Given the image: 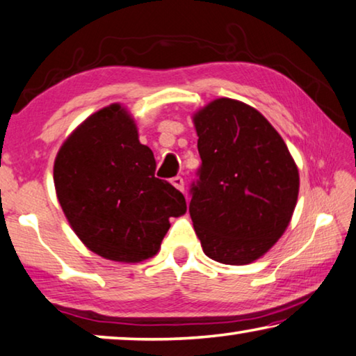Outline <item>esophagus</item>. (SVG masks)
Wrapping results in <instances>:
<instances>
[{
  "label": "esophagus",
  "instance_id": "34e87169",
  "mask_svg": "<svg viewBox=\"0 0 356 356\" xmlns=\"http://www.w3.org/2000/svg\"><path fill=\"white\" fill-rule=\"evenodd\" d=\"M172 184H173L177 189L184 191V181H183L181 177H175V178H172Z\"/></svg>",
  "mask_w": 356,
  "mask_h": 356
}]
</instances>
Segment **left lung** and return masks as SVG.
<instances>
[{"mask_svg":"<svg viewBox=\"0 0 356 356\" xmlns=\"http://www.w3.org/2000/svg\"><path fill=\"white\" fill-rule=\"evenodd\" d=\"M202 165L189 213L202 250L221 264L259 259L286 231L299 172L258 109L218 98L194 114Z\"/></svg>","mask_w":356,"mask_h":356,"instance_id":"1","label":"left lung"}]
</instances>
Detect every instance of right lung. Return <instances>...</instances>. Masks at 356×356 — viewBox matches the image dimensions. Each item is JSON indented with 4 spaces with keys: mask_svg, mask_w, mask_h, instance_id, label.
<instances>
[{
    "mask_svg": "<svg viewBox=\"0 0 356 356\" xmlns=\"http://www.w3.org/2000/svg\"><path fill=\"white\" fill-rule=\"evenodd\" d=\"M156 159L141 145L134 118L113 103L86 119L60 147L54 184L70 226L105 259L152 258L186 213L184 195L154 177Z\"/></svg>",
    "mask_w": 356,
    "mask_h": 356,
    "instance_id": "obj_1",
    "label": "right lung"
}]
</instances>
